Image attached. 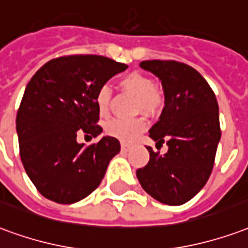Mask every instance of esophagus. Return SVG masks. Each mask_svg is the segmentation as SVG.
<instances>
[{
    "label": "esophagus",
    "instance_id": "obj_1",
    "mask_svg": "<svg viewBox=\"0 0 248 248\" xmlns=\"http://www.w3.org/2000/svg\"><path fill=\"white\" fill-rule=\"evenodd\" d=\"M121 151L124 152V154H126V152L130 151V147H129V146H126V144H122V147H121Z\"/></svg>",
    "mask_w": 248,
    "mask_h": 248
}]
</instances>
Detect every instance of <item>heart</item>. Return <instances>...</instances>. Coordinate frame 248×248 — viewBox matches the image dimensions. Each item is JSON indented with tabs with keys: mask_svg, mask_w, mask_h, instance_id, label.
Masks as SVG:
<instances>
[{
	"mask_svg": "<svg viewBox=\"0 0 248 248\" xmlns=\"http://www.w3.org/2000/svg\"><path fill=\"white\" fill-rule=\"evenodd\" d=\"M119 87L126 93L137 97V110L146 115L156 114L161 109L164 97L157 88L154 87V81L146 75L139 72H131L119 80ZM97 110L100 115H106L110 105V89L101 87L94 97ZM146 129L144 119L137 118L133 121L124 119H111L108 122L105 131L111 138L121 140L122 143H131L138 138Z\"/></svg>",
	"mask_w": 248,
	"mask_h": 248,
	"instance_id": "obj_1",
	"label": "heart"
}]
</instances>
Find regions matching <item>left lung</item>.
I'll list each match as a JSON object with an SVG mask.
<instances>
[{
  "label": "left lung",
  "instance_id": "1",
  "mask_svg": "<svg viewBox=\"0 0 248 248\" xmlns=\"http://www.w3.org/2000/svg\"><path fill=\"white\" fill-rule=\"evenodd\" d=\"M139 67L161 81L164 109L150 129V138L166 142L168 151L150 152L147 166L137 170L146 193L166 205L193 199L212 173L221 139L217 98L194 68L173 60H146ZM159 150V148H157Z\"/></svg>",
  "mask_w": 248,
  "mask_h": 248
}]
</instances>
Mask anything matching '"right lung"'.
<instances>
[{
  "label": "right lung",
  "instance_id": "obj_1",
  "mask_svg": "<svg viewBox=\"0 0 248 248\" xmlns=\"http://www.w3.org/2000/svg\"><path fill=\"white\" fill-rule=\"evenodd\" d=\"M126 64L97 55H73L46 63L27 84L16 113L22 164L42 196L75 203L96 189L119 142L102 137L84 148L78 130L98 137L94 97Z\"/></svg>",
  "mask_w": 248,
  "mask_h": 248
}]
</instances>
